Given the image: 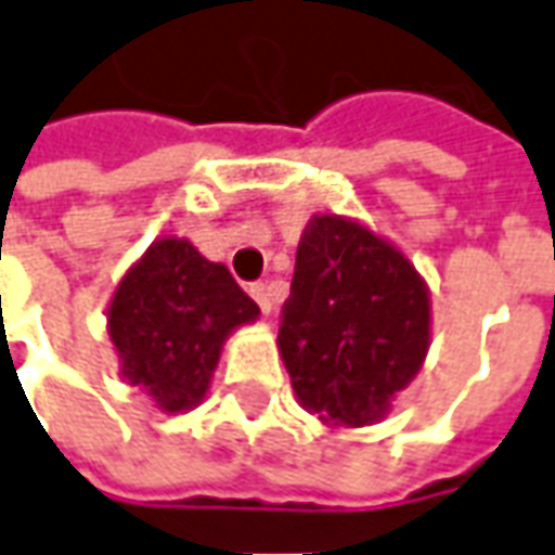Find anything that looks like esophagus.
<instances>
[{
	"instance_id": "1",
	"label": "esophagus",
	"mask_w": 555,
	"mask_h": 555,
	"mask_svg": "<svg viewBox=\"0 0 555 555\" xmlns=\"http://www.w3.org/2000/svg\"><path fill=\"white\" fill-rule=\"evenodd\" d=\"M250 296H254L256 305L262 308V314H266V317L274 311V299H271L269 284H254V286H250Z\"/></svg>"
}]
</instances>
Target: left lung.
I'll return each mask as SVG.
<instances>
[{
    "label": "left lung",
    "mask_w": 555,
    "mask_h": 555,
    "mask_svg": "<svg viewBox=\"0 0 555 555\" xmlns=\"http://www.w3.org/2000/svg\"><path fill=\"white\" fill-rule=\"evenodd\" d=\"M429 341V286L414 262L359 220L314 214L278 328L301 408L335 429L380 423Z\"/></svg>",
    "instance_id": "obj_1"
}]
</instances>
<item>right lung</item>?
Here are the masks:
<instances>
[{
	"label": "right lung",
	"mask_w": 555,
	"mask_h": 555,
	"mask_svg": "<svg viewBox=\"0 0 555 555\" xmlns=\"http://www.w3.org/2000/svg\"><path fill=\"white\" fill-rule=\"evenodd\" d=\"M256 317V301L223 262L166 235L120 278L108 301V338L126 384L144 389L163 414H183L208 396L229 335Z\"/></svg>",
	"instance_id": "1"
}]
</instances>
